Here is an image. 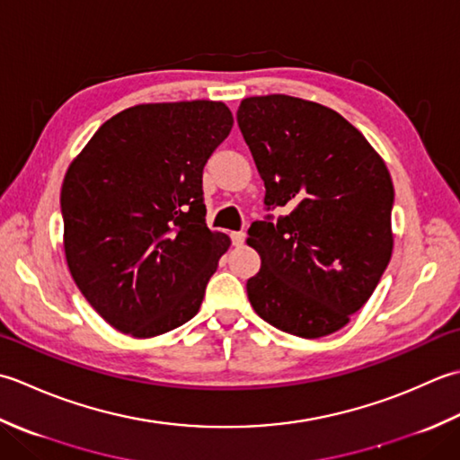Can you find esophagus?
Returning <instances> with one entry per match:
<instances>
[{
    "mask_svg": "<svg viewBox=\"0 0 460 460\" xmlns=\"http://www.w3.org/2000/svg\"><path fill=\"white\" fill-rule=\"evenodd\" d=\"M230 238H232V243H234V246H242V243H243V238H246V234H243V232H232V234H230Z\"/></svg>",
    "mask_w": 460,
    "mask_h": 460,
    "instance_id": "obj_1",
    "label": "esophagus"
}]
</instances>
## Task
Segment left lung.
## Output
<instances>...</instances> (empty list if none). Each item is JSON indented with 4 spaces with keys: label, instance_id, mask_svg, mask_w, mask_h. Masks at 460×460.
I'll list each match as a JSON object with an SVG mask.
<instances>
[{
    "label": "left lung",
    "instance_id": "left-lung-1",
    "mask_svg": "<svg viewBox=\"0 0 460 460\" xmlns=\"http://www.w3.org/2000/svg\"><path fill=\"white\" fill-rule=\"evenodd\" d=\"M238 125L266 186L276 224L252 222L261 268L248 279L254 312L286 333L315 340L367 304L393 252V181L349 120L320 102L264 95L240 102Z\"/></svg>",
    "mask_w": 460,
    "mask_h": 460
}]
</instances>
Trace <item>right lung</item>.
I'll return each mask as SVG.
<instances>
[{
  "mask_svg": "<svg viewBox=\"0 0 460 460\" xmlns=\"http://www.w3.org/2000/svg\"><path fill=\"white\" fill-rule=\"evenodd\" d=\"M232 125L220 101L143 102L102 123L69 164L65 260L117 332L148 340L199 314L230 248L204 222L202 171Z\"/></svg>",
  "mask_w": 460,
  "mask_h": 460,
  "instance_id": "right-lung-1",
  "label": "right lung"
}]
</instances>
